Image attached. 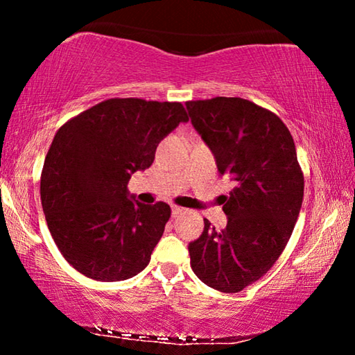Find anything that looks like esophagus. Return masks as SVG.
<instances>
[{
	"label": "esophagus",
	"mask_w": 355,
	"mask_h": 355,
	"mask_svg": "<svg viewBox=\"0 0 355 355\" xmlns=\"http://www.w3.org/2000/svg\"><path fill=\"white\" fill-rule=\"evenodd\" d=\"M184 213H186L184 208L177 207V205L172 207V218H178V216H182V214H184Z\"/></svg>",
	"instance_id": "esophagus-1"
}]
</instances>
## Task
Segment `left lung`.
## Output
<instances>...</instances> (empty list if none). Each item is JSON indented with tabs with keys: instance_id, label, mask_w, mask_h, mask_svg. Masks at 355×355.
I'll return each mask as SVG.
<instances>
[{
	"instance_id": "obj_1",
	"label": "left lung",
	"mask_w": 355,
	"mask_h": 355,
	"mask_svg": "<svg viewBox=\"0 0 355 355\" xmlns=\"http://www.w3.org/2000/svg\"><path fill=\"white\" fill-rule=\"evenodd\" d=\"M191 122L233 189L222 196L227 227L205 219L189 244L191 268L203 284L238 293L261 279L285 250L304 199L296 146L277 114L239 97L186 101Z\"/></svg>"
}]
</instances>
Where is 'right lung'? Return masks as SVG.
<instances>
[{
  "label": "right lung",
  "mask_w": 355,
  "mask_h": 355,
  "mask_svg": "<svg viewBox=\"0 0 355 355\" xmlns=\"http://www.w3.org/2000/svg\"><path fill=\"white\" fill-rule=\"evenodd\" d=\"M188 120L178 101L110 98L58 130L40 199L59 252L78 272L119 282L147 266L171 207L133 202L127 184L131 173L152 166L159 141Z\"/></svg>",
  "instance_id": "1"
}]
</instances>
